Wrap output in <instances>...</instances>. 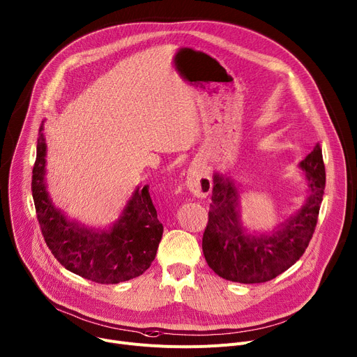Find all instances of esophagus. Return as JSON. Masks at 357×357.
Listing matches in <instances>:
<instances>
[{
  "mask_svg": "<svg viewBox=\"0 0 357 357\" xmlns=\"http://www.w3.org/2000/svg\"><path fill=\"white\" fill-rule=\"evenodd\" d=\"M186 188L197 198H206L212 190V181L199 167H190L186 174Z\"/></svg>",
  "mask_w": 357,
  "mask_h": 357,
  "instance_id": "34e87169",
  "label": "esophagus"
}]
</instances>
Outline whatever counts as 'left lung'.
I'll use <instances>...</instances> for the list:
<instances>
[{"mask_svg":"<svg viewBox=\"0 0 357 357\" xmlns=\"http://www.w3.org/2000/svg\"><path fill=\"white\" fill-rule=\"evenodd\" d=\"M306 195L294 212L271 232H250L241 219V183L215 172L209 220L202 238V250L209 268L226 280L264 283L275 279L299 261L314 232L326 174L321 148L301 162Z\"/></svg>","mask_w":357,"mask_h":357,"instance_id":"1","label":"left lung"}]
</instances>
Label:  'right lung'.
<instances>
[{
	"mask_svg": "<svg viewBox=\"0 0 357 357\" xmlns=\"http://www.w3.org/2000/svg\"><path fill=\"white\" fill-rule=\"evenodd\" d=\"M47 142L40 126L32 169V198L47 246L56 261L84 279L115 284L142 275L153 262L164 226L158 220L149 186H137L119 218L108 228H92L70 219L47 190Z\"/></svg>",
	"mask_w": 357,
	"mask_h": 357,
	"instance_id": "right-lung-1",
	"label": "right lung"
}]
</instances>
